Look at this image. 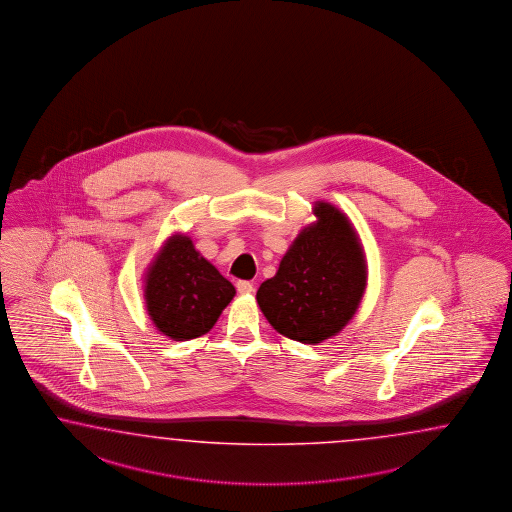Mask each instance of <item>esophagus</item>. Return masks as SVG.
<instances>
[{
	"mask_svg": "<svg viewBox=\"0 0 512 512\" xmlns=\"http://www.w3.org/2000/svg\"><path fill=\"white\" fill-rule=\"evenodd\" d=\"M236 291L240 292V294H251V292L255 291V287H253L251 281H238L236 283Z\"/></svg>",
	"mask_w": 512,
	"mask_h": 512,
	"instance_id": "obj_1",
	"label": "esophagus"
}]
</instances>
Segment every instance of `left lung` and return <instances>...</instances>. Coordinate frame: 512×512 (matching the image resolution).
<instances>
[{
    "mask_svg": "<svg viewBox=\"0 0 512 512\" xmlns=\"http://www.w3.org/2000/svg\"><path fill=\"white\" fill-rule=\"evenodd\" d=\"M317 223L292 242L257 302L276 332L317 345L354 317L367 283V264L356 231L341 210L317 203Z\"/></svg>",
    "mask_w": 512,
    "mask_h": 512,
    "instance_id": "left-lung-1",
    "label": "left lung"
}]
</instances>
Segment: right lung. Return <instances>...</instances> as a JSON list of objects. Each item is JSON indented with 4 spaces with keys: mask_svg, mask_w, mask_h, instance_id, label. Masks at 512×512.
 <instances>
[{
    "mask_svg": "<svg viewBox=\"0 0 512 512\" xmlns=\"http://www.w3.org/2000/svg\"><path fill=\"white\" fill-rule=\"evenodd\" d=\"M235 287L195 251L188 236H171L147 272L145 302L160 332L186 341L210 332Z\"/></svg>",
    "mask_w": 512,
    "mask_h": 512,
    "instance_id": "add662e5",
    "label": "right lung"
}]
</instances>
